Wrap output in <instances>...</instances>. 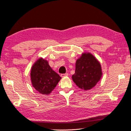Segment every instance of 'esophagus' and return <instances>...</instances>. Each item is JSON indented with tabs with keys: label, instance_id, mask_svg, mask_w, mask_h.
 I'll return each mask as SVG.
<instances>
[{
	"label": "esophagus",
	"instance_id": "1",
	"mask_svg": "<svg viewBox=\"0 0 131 131\" xmlns=\"http://www.w3.org/2000/svg\"><path fill=\"white\" fill-rule=\"evenodd\" d=\"M68 76V73H66L64 74H61V77H66V76Z\"/></svg>",
	"mask_w": 131,
	"mask_h": 131
}]
</instances>
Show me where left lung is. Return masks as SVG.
<instances>
[{
    "label": "left lung",
    "instance_id": "8db88e82",
    "mask_svg": "<svg viewBox=\"0 0 131 131\" xmlns=\"http://www.w3.org/2000/svg\"><path fill=\"white\" fill-rule=\"evenodd\" d=\"M102 77V67L99 61L91 53H82L76 60L75 73L72 76L74 83L82 90H90Z\"/></svg>",
    "mask_w": 131,
    "mask_h": 131
}]
</instances>
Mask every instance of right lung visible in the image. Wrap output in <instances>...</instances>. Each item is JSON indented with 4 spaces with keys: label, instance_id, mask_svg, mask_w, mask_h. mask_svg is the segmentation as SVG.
<instances>
[{
    "label": "right lung",
    "instance_id": "1",
    "mask_svg": "<svg viewBox=\"0 0 131 131\" xmlns=\"http://www.w3.org/2000/svg\"><path fill=\"white\" fill-rule=\"evenodd\" d=\"M30 79L32 86L42 94H50L62 79L51 68L48 61L39 58L31 68Z\"/></svg>",
    "mask_w": 131,
    "mask_h": 131
}]
</instances>
